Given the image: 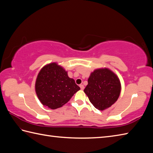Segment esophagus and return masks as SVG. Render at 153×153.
<instances>
[{
    "mask_svg": "<svg viewBox=\"0 0 153 153\" xmlns=\"http://www.w3.org/2000/svg\"><path fill=\"white\" fill-rule=\"evenodd\" d=\"M79 87H80V88H81V89H82V90L84 89V85H82V84H81V85H79Z\"/></svg>",
    "mask_w": 153,
    "mask_h": 153,
    "instance_id": "34e87169",
    "label": "esophagus"
}]
</instances>
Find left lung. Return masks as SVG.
Wrapping results in <instances>:
<instances>
[{"label": "left lung", "instance_id": "left-lung-1", "mask_svg": "<svg viewBox=\"0 0 153 153\" xmlns=\"http://www.w3.org/2000/svg\"><path fill=\"white\" fill-rule=\"evenodd\" d=\"M121 84L116 75L108 68L97 69L91 74L84 92L97 109L111 106L120 96Z\"/></svg>", "mask_w": 153, "mask_h": 153}]
</instances>
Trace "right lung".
<instances>
[{"mask_svg": "<svg viewBox=\"0 0 153 153\" xmlns=\"http://www.w3.org/2000/svg\"><path fill=\"white\" fill-rule=\"evenodd\" d=\"M79 89L67 71L54 62L42 68L35 82V91L41 102L53 110L67 103Z\"/></svg>", "mask_w": 153, "mask_h": 153, "instance_id": "obj_1", "label": "right lung"}]
</instances>
